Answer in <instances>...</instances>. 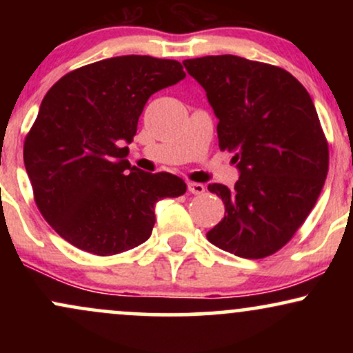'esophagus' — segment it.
Here are the masks:
<instances>
[{
	"mask_svg": "<svg viewBox=\"0 0 353 353\" xmlns=\"http://www.w3.org/2000/svg\"><path fill=\"white\" fill-rule=\"evenodd\" d=\"M188 189H189L190 194H196V196H199V194L205 192V185L201 184V182H189Z\"/></svg>",
	"mask_w": 353,
	"mask_h": 353,
	"instance_id": "1",
	"label": "esophagus"
}]
</instances>
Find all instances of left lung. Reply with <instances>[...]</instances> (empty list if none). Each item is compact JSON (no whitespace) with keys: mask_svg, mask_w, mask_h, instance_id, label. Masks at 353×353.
I'll list each match as a JSON object with an SVG mask.
<instances>
[{"mask_svg":"<svg viewBox=\"0 0 353 353\" xmlns=\"http://www.w3.org/2000/svg\"><path fill=\"white\" fill-rule=\"evenodd\" d=\"M219 119V148L234 152V188L209 184L225 205L208 239L244 259L277 252L314 209L329 144L307 89L290 72L232 54L185 59Z\"/></svg>","mask_w":353,"mask_h":353,"instance_id":"obj_1","label":"left lung"}]
</instances>
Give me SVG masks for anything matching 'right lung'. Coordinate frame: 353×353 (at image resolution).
Returning a JSON list of instances; mask_svg holds the SVG:
<instances>
[{
	"label": "right lung",
	"instance_id": "right-lung-1",
	"mask_svg": "<svg viewBox=\"0 0 353 353\" xmlns=\"http://www.w3.org/2000/svg\"><path fill=\"white\" fill-rule=\"evenodd\" d=\"M184 78L177 61L129 54L68 72L46 92L24 168L39 212L64 241L96 255L134 249L151 236L156 202L185 192L181 177L125 159L148 99Z\"/></svg>",
	"mask_w": 353,
	"mask_h": 353
}]
</instances>
